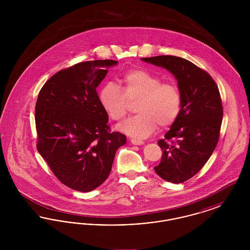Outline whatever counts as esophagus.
I'll use <instances>...</instances> for the list:
<instances>
[{"instance_id":"esophagus-1","label":"esophagus","mask_w":250,"mask_h":250,"mask_svg":"<svg viewBox=\"0 0 250 250\" xmlns=\"http://www.w3.org/2000/svg\"><path fill=\"white\" fill-rule=\"evenodd\" d=\"M131 143L132 144H134V145H142V144H143V141H139V140H134V139H132L131 140Z\"/></svg>"}]
</instances>
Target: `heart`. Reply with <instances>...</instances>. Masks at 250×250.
I'll return each instance as SVG.
<instances>
[{
	"mask_svg": "<svg viewBox=\"0 0 250 250\" xmlns=\"http://www.w3.org/2000/svg\"><path fill=\"white\" fill-rule=\"evenodd\" d=\"M122 88L106 83L99 92V102L110 119L121 121L135 102L137 115L121 124L118 129L134 139H145L160 126L171 125L181 108V95L175 84L161 83L159 77L144 69L124 74Z\"/></svg>",
	"mask_w": 250,
	"mask_h": 250,
	"instance_id": "obj_1",
	"label": "heart"
}]
</instances>
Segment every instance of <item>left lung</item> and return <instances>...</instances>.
<instances>
[{"instance_id":"8db88e82","label":"left lung","mask_w":250,"mask_h":250,"mask_svg":"<svg viewBox=\"0 0 250 250\" xmlns=\"http://www.w3.org/2000/svg\"><path fill=\"white\" fill-rule=\"evenodd\" d=\"M142 61L165 68L177 80L181 109L165 138L157 142L162 158L155 170L167 182L184 183L205 165L218 142L223 118L218 87L188 60L162 55Z\"/></svg>"}]
</instances>
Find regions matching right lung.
Listing matches in <instances>:
<instances>
[{"mask_svg":"<svg viewBox=\"0 0 250 250\" xmlns=\"http://www.w3.org/2000/svg\"><path fill=\"white\" fill-rule=\"evenodd\" d=\"M117 61L79 62L52 76L36 105L37 150L54 175L72 189L89 192L107 178L117 149L126 143L109 132L96 88Z\"/></svg>","mask_w":250,"mask_h":250,"instance_id":"1","label":"right lung"}]
</instances>
